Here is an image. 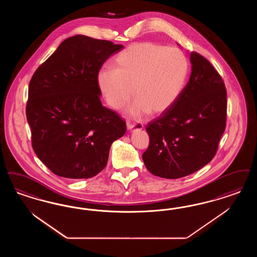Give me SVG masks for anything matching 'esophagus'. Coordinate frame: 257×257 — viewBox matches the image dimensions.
Returning <instances> with one entry per match:
<instances>
[{"mask_svg": "<svg viewBox=\"0 0 257 257\" xmlns=\"http://www.w3.org/2000/svg\"><path fill=\"white\" fill-rule=\"evenodd\" d=\"M127 128L130 132H134V131H139L142 130L144 128V125L142 123H134V124H127Z\"/></svg>", "mask_w": 257, "mask_h": 257, "instance_id": "1", "label": "esophagus"}]
</instances>
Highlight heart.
Here are the masks:
<instances>
[{
    "mask_svg": "<svg viewBox=\"0 0 257 257\" xmlns=\"http://www.w3.org/2000/svg\"><path fill=\"white\" fill-rule=\"evenodd\" d=\"M113 67L97 72L98 89L115 110L122 108L134 93L137 98L126 113L137 119L149 112L167 111L183 92L188 73L183 52L152 42L130 45L115 56Z\"/></svg>",
    "mask_w": 257,
    "mask_h": 257,
    "instance_id": "1",
    "label": "heart"
}]
</instances>
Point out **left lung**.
Wrapping results in <instances>:
<instances>
[{
	"label": "left lung",
	"instance_id": "left-lung-1",
	"mask_svg": "<svg viewBox=\"0 0 257 257\" xmlns=\"http://www.w3.org/2000/svg\"><path fill=\"white\" fill-rule=\"evenodd\" d=\"M191 74L177 101L146 126L143 154L150 173L165 179L192 174L216 154L226 128V91L210 62L190 53Z\"/></svg>",
	"mask_w": 257,
	"mask_h": 257
}]
</instances>
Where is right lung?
I'll use <instances>...</instances> for the list:
<instances>
[{
  "label": "right lung",
  "instance_id": "1",
  "mask_svg": "<svg viewBox=\"0 0 257 257\" xmlns=\"http://www.w3.org/2000/svg\"><path fill=\"white\" fill-rule=\"evenodd\" d=\"M122 48L74 35L32 75L26 109L32 148L52 173L72 180L98 174L126 132L123 119L102 106L96 82L104 62Z\"/></svg>",
  "mask_w": 257,
  "mask_h": 257
}]
</instances>
